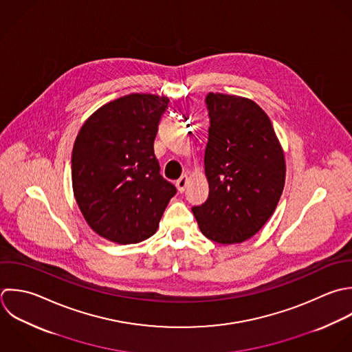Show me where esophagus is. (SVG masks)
<instances>
[{
    "mask_svg": "<svg viewBox=\"0 0 352 352\" xmlns=\"http://www.w3.org/2000/svg\"><path fill=\"white\" fill-rule=\"evenodd\" d=\"M188 182H189V178H188V175H182L179 179H177V182H175V185H177V189H178V192H184L185 189H186V185H188Z\"/></svg>",
    "mask_w": 352,
    "mask_h": 352,
    "instance_id": "34e87169",
    "label": "esophagus"
}]
</instances>
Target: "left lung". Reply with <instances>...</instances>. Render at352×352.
Here are the masks:
<instances>
[{
    "label": "left lung",
    "instance_id": "obj_1",
    "mask_svg": "<svg viewBox=\"0 0 352 352\" xmlns=\"http://www.w3.org/2000/svg\"><path fill=\"white\" fill-rule=\"evenodd\" d=\"M204 170L208 199L192 211L201 233L219 244L255 236L276 211L285 156L266 112L252 100L208 93Z\"/></svg>",
    "mask_w": 352,
    "mask_h": 352
}]
</instances>
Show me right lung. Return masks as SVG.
Instances as JSON below:
<instances>
[{
  "label": "right lung",
  "mask_w": 352,
  "mask_h": 352,
  "mask_svg": "<svg viewBox=\"0 0 352 352\" xmlns=\"http://www.w3.org/2000/svg\"><path fill=\"white\" fill-rule=\"evenodd\" d=\"M167 105L164 96L127 94L91 113L76 135L74 196L87 225L112 243L135 244L155 234L177 193L153 152Z\"/></svg>",
  "instance_id": "obj_1"
}]
</instances>
